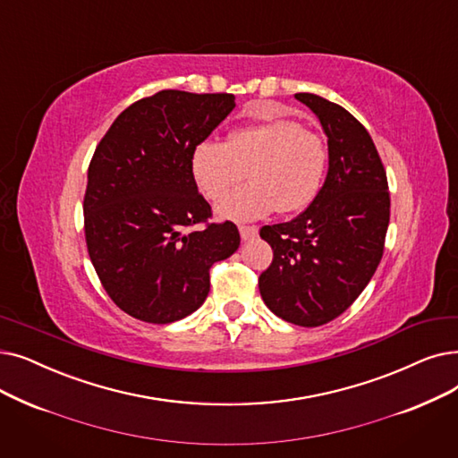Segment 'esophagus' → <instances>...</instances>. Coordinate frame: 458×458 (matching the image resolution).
<instances>
[{
  "label": "esophagus",
  "mask_w": 458,
  "mask_h": 458,
  "mask_svg": "<svg viewBox=\"0 0 458 458\" xmlns=\"http://www.w3.org/2000/svg\"><path fill=\"white\" fill-rule=\"evenodd\" d=\"M240 233H242L243 242H249V240H254V237L258 235V228L256 226H240Z\"/></svg>",
  "instance_id": "1"
}]
</instances>
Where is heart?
Instances as JSON below:
<instances>
[{
  "mask_svg": "<svg viewBox=\"0 0 458 458\" xmlns=\"http://www.w3.org/2000/svg\"><path fill=\"white\" fill-rule=\"evenodd\" d=\"M327 144L297 119L267 115L230 131L225 142L202 140L191 153L194 185L208 200H221L242 179L251 183L216 206L232 221H252L273 209L295 213L320 192L327 168Z\"/></svg>",
  "mask_w": 458,
  "mask_h": 458,
  "instance_id": "obj_1",
  "label": "heart"
}]
</instances>
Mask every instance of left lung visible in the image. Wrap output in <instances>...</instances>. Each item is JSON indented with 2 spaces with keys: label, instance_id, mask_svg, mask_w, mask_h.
I'll use <instances>...</instances> for the list:
<instances>
[{
  "label": "left lung",
  "instance_id": "left-lung-1",
  "mask_svg": "<svg viewBox=\"0 0 458 458\" xmlns=\"http://www.w3.org/2000/svg\"><path fill=\"white\" fill-rule=\"evenodd\" d=\"M295 98L320 119L329 168L301 215L260 230L273 262L258 288L278 318L318 327L341 316L369 284L384 254L391 202L382 158L367 129L320 95L295 93Z\"/></svg>",
  "mask_w": 458,
  "mask_h": 458
}]
</instances>
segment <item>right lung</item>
<instances>
[{
    "label": "right lung",
    "instance_id": "right-lung-1",
    "mask_svg": "<svg viewBox=\"0 0 458 458\" xmlns=\"http://www.w3.org/2000/svg\"><path fill=\"white\" fill-rule=\"evenodd\" d=\"M232 93L163 89L115 117L88 170L84 230L110 300L136 320L172 324L209 293V269L240 247L191 174V153L235 108ZM204 224V227H198Z\"/></svg>",
    "mask_w": 458,
    "mask_h": 458
}]
</instances>
